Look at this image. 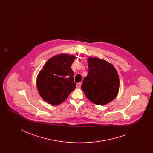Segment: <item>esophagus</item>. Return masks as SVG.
<instances>
[{"mask_svg": "<svg viewBox=\"0 0 153 153\" xmlns=\"http://www.w3.org/2000/svg\"><path fill=\"white\" fill-rule=\"evenodd\" d=\"M81 82H78V83H77L76 84V87L77 88H80L81 87Z\"/></svg>", "mask_w": 153, "mask_h": 153, "instance_id": "34e87169", "label": "esophagus"}]
</instances>
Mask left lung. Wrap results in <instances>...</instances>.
Instances as JSON below:
<instances>
[{
	"label": "left lung",
	"mask_w": 153,
	"mask_h": 153,
	"mask_svg": "<svg viewBox=\"0 0 153 153\" xmlns=\"http://www.w3.org/2000/svg\"><path fill=\"white\" fill-rule=\"evenodd\" d=\"M88 64L89 72L81 87L88 99L99 105L112 102L119 89V78L115 67L99 58H88Z\"/></svg>",
	"instance_id": "1"
}]
</instances>
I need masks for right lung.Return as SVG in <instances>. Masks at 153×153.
Segmentation results:
<instances>
[{
    "instance_id": "add662e5",
    "label": "right lung",
    "mask_w": 153,
    "mask_h": 153,
    "mask_svg": "<svg viewBox=\"0 0 153 153\" xmlns=\"http://www.w3.org/2000/svg\"><path fill=\"white\" fill-rule=\"evenodd\" d=\"M75 57L61 54L50 58L36 78L38 92L45 101L57 105L76 88L71 66Z\"/></svg>"
}]
</instances>
